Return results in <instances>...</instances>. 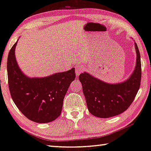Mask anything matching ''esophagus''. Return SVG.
<instances>
[{
  "mask_svg": "<svg viewBox=\"0 0 151 151\" xmlns=\"http://www.w3.org/2000/svg\"><path fill=\"white\" fill-rule=\"evenodd\" d=\"M76 69V75L78 76L81 73H82L83 71H84V67L83 66H77L75 68Z\"/></svg>",
  "mask_w": 151,
  "mask_h": 151,
  "instance_id": "obj_1",
  "label": "esophagus"
}]
</instances>
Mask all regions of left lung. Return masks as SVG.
Here are the masks:
<instances>
[{
	"mask_svg": "<svg viewBox=\"0 0 151 151\" xmlns=\"http://www.w3.org/2000/svg\"><path fill=\"white\" fill-rule=\"evenodd\" d=\"M136 64L131 76L125 81L108 83L88 73L79 75L83 91L90 113L100 118H109L125 111L133 102L141 81L140 54L135 42Z\"/></svg>",
	"mask_w": 151,
	"mask_h": 151,
	"instance_id": "obj_1",
	"label": "left lung"
}]
</instances>
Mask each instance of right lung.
Here are the masks:
<instances>
[{"label":"right lung","instance_id":"obj_1","mask_svg":"<svg viewBox=\"0 0 151 151\" xmlns=\"http://www.w3.org/2000/svg\"><path fill=\"white\" fill-rule=\"evenodd\" d=\"M17 42L11 49L7 58L11 98L28 119L39 123L51 122L61 114L65 95L75 78V68L45 77H28L19 68L15 59Z\"/></svg>","mask_w":151,"mask_h":151}]
</instances>
